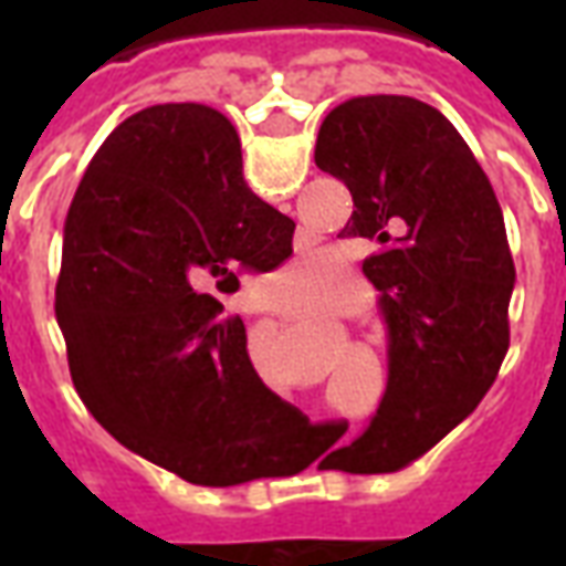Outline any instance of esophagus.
Masks as SVG:
<instances>
[{
  "instance_id": "esophagus-1",
  "label": "esophagus",
  "mask_w": 566,
  "mask_h": 566,
  "mask_svg": "<svg viewBox=\"0 0 566 566\" xmlns=\"http://www.w3.org/2000/svg\"><path fill=\"white\" fill-rule=\"evenodd\" d=\"M258 312H275V308L266 306V303H263V306H258Z\"/></svg>"
}]
</instances>
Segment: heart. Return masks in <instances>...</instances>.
<instances>
[{
    "mask_svg": "<svg viewBox=\"0 0 566 566\" xmlns=\"http://www.w3.org/2000/svg\"><path fill=\"white\" fill-rule=\"evenodd\" d=\"M291 284L279 296V308L294 318H315L339 300L343 275H331L321 258H296L282 272Z\"/></svg>",
    "mask_w": 566,
    "mask_h": 566,
    "instance_id": "b5f03b06",
    "label": "heart"
}]
</instances>
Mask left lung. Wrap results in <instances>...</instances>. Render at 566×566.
I'll return each mask as SVG.
<instances>
[{"mask_svg":"<svg viewBox=\"0 0 566 566\" xmlns=\"http://www.w3.org/2000/svg\"><path fill=\"white\" fill-rule=\"evenodd\" d=\"M318 169L355 211L339 235L379 251L364 275L388 324V388L336 470L397 473L485 397L510 348L515 284L503 211L461 133L412 96H355L324 117Z\"/></svg>","mask_w":566,"mask_h":566,"instance_id":"left-lung-1","label":"left lung"}]
</instances>
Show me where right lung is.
I'll list each match as a JSON object with an SVG mask.
<instances>
[{
    "instance_id": "1",
    "label": "right lung",
    "mask_w": 566,
    "mask_h": 566,
    "mask_svg": "<svg viewBox=\"0 0 566 566\" xmlns=\"http://www.w3.org/2000/svg\"><path fill=\"white\" fill-rule=\"evenodd\" d=\"M294 227L251 193L209 105H150L103 142L69 206L56 321L75 391L120 446L206 488L294 467L308 418L263 385L221 306L294 254Z\"/></svg>"
}]
</instances>
